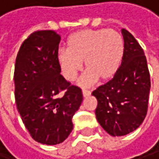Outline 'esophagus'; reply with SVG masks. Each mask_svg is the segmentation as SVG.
Returning a JSON list of instances; mask_svg holds the SVG:
<instances>
[{"instance_id": "34e87169", "label": "esophagus", "mask_w": 159, "mask_h": 159, "mask_svg": "<svg viewBox=\"0 0 159 159\" xmlns=\"http://www.w3.org/2000/svg\"><path fill=\"white\" fill-rule=\"evenodd\" d=\"M82 93H83V96L84 97H88V96L90 95V91H89V90H83Z\"/></svg>"}]
</instances>
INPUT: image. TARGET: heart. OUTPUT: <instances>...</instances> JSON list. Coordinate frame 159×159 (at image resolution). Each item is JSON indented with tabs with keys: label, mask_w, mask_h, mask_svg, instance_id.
<instances>
[{
	"label": "heart",
	"mask_w": 159,
	"mask_h": 159,
	"mask_svg": "<svg viewBox=\"0 0 159 159\" xmlns=\"http://www.w3.org/2000/svg\"><path fill=\"white\" fill-rule=\"evenodd\" d=\"M124 55V41L113 29H84L68 40V48L58 51L57 62L66 80L73 81L83 68L87 71L78 80L83 88L97 80L108 82L117 73Z\"/></svg>",
	"instance_id": "obj_1"
}]
</instances>
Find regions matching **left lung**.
<instances>
[{"mask_svg":"<svg viewBox=\"0 0 159 159\" xmlns=\"http://www.w3.org/2000/svg\"><path fill=\"white\" fill-rule=\"evenodd\" d=\"M124 55L111 81L93 91L97 99L96 119L112 136H122L142 124L148 109L150 73L144 51L134 37L122 28Z\"/></svg>","mask_w":159,"mask_h":159,"instance_id":"8db88e82","label":"left lung"}]
</instances>
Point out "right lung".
I'll return each mask as SVG.
<instances>
[{"mask_svg":"<svg viewBox=\"0 0 159 159\" xmlns=\"http://www.w3.org/2000/svg\"><path fill=\"white\" fill-rule=\"evenodd\" d=\"M61 37L53 30L33 32L20 48L14 71L15 100L23 123L35 141L56 145L73 129L72 116L83 101L82 90L60 74ZM65 90L63 97L58 94Z\"/></svg>","mask_w":159,"mask_h":159,"instance_id":"obj_1","label":"right lung"}]
</instances>
